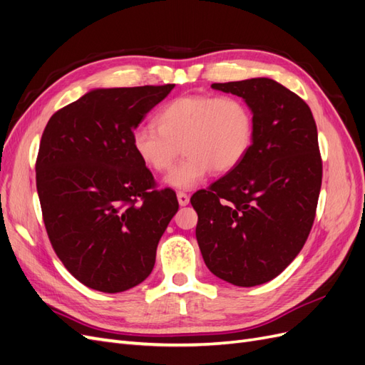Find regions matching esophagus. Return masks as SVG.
<instances>
[{
  "mask_svg": "<svg viewBox=\"0 0 365 365\" xmlns=\"http://www.w3.org/2000/svg\"><path fill=\"white\" fill-rule=\"evenodd\" d=\"M176 197H178V202H180L181 207H185L187 204H189V201H190V196L187 195V193H184V192L176 193Z\"/></svg>",
  "mask_w": 365,
  "mask_h": 365,
  "instance_id": "34e87169",
  "label": "esophagus"
}]
</instances>
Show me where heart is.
<instances>
[{
  "instance_id": "obj_1",
  "label": "heart",
  "mask_w": 365,
  "mask_h": 365,
  "mask_svg": "<svg viewBox=\"0 0 365 365\" xmlns=\"http://www.w3.org/2000/svg\"><path fill=\"white\" fill-rule=\"evenodd\" d=\"M157 129L141 126L130 134L135 157L152 172H168L181 149L185 158L165 184L192 190L213 170L227 173L244 161L254 141V115L236 96H182L160 109Z\"/></svg>"
}]
</instances>
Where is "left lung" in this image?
<instances>
[{
  "instance_id": "obj_1",
  "label": "left lung",
  "mask_w": 365,
  "mask_h": 365,
  "mask_svg": "<svg viewBox=\"0 0 365 365\" xmlns=\"http://www.w3.org/2000/svg\"><path fill=\"white\" fill-rule=\"evenodd\" d=\"M254 115V141L236 169L192 196L207 268L231 284L272 280L311 233L323 164L311 108L268 77L213 83Z\"/></svg>"
}]
</instances>
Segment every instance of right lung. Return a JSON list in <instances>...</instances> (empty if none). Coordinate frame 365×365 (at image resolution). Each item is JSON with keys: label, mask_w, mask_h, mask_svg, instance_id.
Here are the masks:
<instances>
[{"label": "right lung", "mask_w": 365, "mask_h": 365, "mask_svg": "<svg viewBox=\"0 0 365 365\" xmlns=\"http://www.w3.org/2000/svg\"><path fill=\"white\" fill-rule=\"evenodd\" d=\"M97 88L54 113L43 129L36 189L54 252L96 291H128L149 277L178 200L157 190L130 134L173 90Z\"/></svg>", "instance_id": "1"}]
</instances>
